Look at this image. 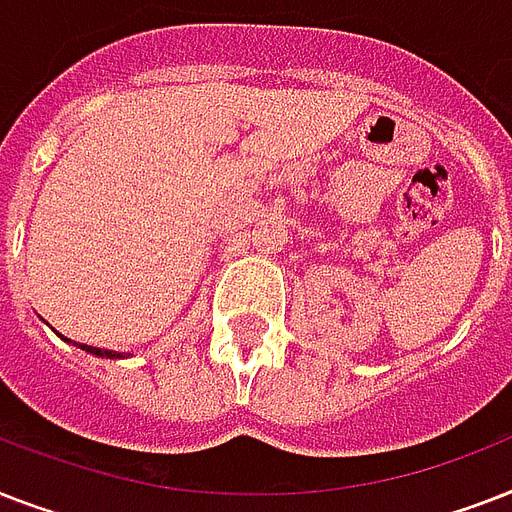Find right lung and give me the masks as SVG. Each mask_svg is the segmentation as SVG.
Segmentation results:
<instances>
[{"label":"right lung","mask_w":512,"mask_h":512,"mask_svg":"<svg viewBox=\"0 0 512 512\" xmlns=\"http://www.w3.org/2000/svg\"><path fill=\"white\" fill-rule=\"evenodd\" d=\"M87 353H95V356H106V358H122V353H116V350H103V348H92V345H82Z\"/></svg>","instance_id":"add662e5"}]
</instances>
